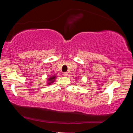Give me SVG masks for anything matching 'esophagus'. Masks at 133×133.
Here are the masks:
<instances>
[{
    "instance_id": "esophagus-1",
    "label": "esophagus",
    "mask_w": 133,
    "mask_h": 133,
    "mask_svg": "<svg viewBox=\"0 0 133 133\" xmlns=\"http://www.w3.org/2000/svg\"><path fill=\"white\" fill-rule=\"evenodd\" d=\"M63 75L65 76H68V72H65L63 73Z\"/></svg>"
}]
</instances>
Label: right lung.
Segmentation results:
<instances>
[{"instance_id":"1","label":"right lung","mask_w":133,"mask_h":133,"mask_svg":"<svg viewBox=\"0 0 133 133\" xmlns=\"http://www.w3.org/2000/svg\"><path fill=\"white\" fill-rule=\"evenodd\" d=\"M55 78H56V77H55V76H52V77H50L49 79V80L50 81H51V82H50V83H52V82H54Z\"/></svg>"}]
</instances>
